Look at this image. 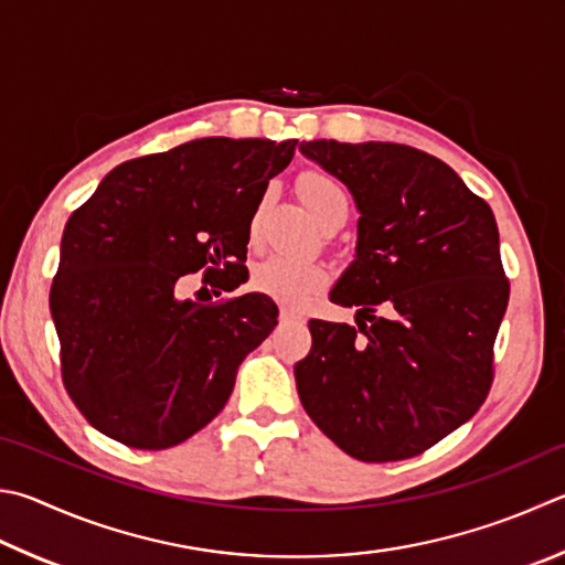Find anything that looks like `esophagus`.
<instances>
[{
    "label": "esophagus",
    "instance_id": "esophagus-1",
    "mask_svg": "<svg viewBox=\"0 0 565 565\" xmlns=\"http://www.w3.org/2000/svg\"><path fill=\"white\" fill-rule=\"evenodd\" d=\"M301 313L299 311H296V309H291V306H281V309H279V318H281V321H294V318H299Z\"/></svg>",
    "mask_w": 565,
    "mask_h": 565
}]
</instances>
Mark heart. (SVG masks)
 Here are the masks:
<instances>
[{
  "label": "heart",
  "instance_id": "1",
  "mask_svg": "<svg viewBox=\"0 0 565 565\" xmlns=\"http://www.w3.org/2000/svg\"><path fill=\"white\" fill-rule=\"evenodd\" d=\"M299 192L318 222H323L328 214L338 207H348V192L335 178L326 175V172H303L299 180ZM264 204H256L252 212L249 230L252 234L259 227ZM328 281V269L316 259H306V256H291V254H269L252 269V286L271 299L281 303H301L306 296L323 289Z\"/></svg>",
  "mask_w": 565,
  "mask_h": 565
}]
</instances>
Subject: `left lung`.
Wrapping results in <instances>:
<instances>
[{
    "label": "left lung",
    "instance_id": "1",
    "mask_svg": "<svg viewBox=\"0 0 565 565\" xmlns=\"http://www.w3.org/2000/svg\"><path fill=\"white\" fill-rule=\"evenodd\" d=\"M299 150L351 190L355 259L331 301L355 326L309 321L301 405L361 461H399L477 413L494 381L509 303L489 204L447 162L397 142L311 140Z\"/></svg>",
    "mask_w": 565,
    "mask_h": 565
}]
</instances>
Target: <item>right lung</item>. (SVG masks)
Masks as SVG:
<instances>
[{
    "label": "right lung",
    "instance_id": "obj_1",
    "mask_svg": "<svg viewBox=\"0 0 565 565\" xmlns=\"http://www.w3.org/2000/svg\"><path fill=\"white\" fill-rule=\"evenodd\" d=\"M294 150L296 140L182 142L113 168L71 214L49 306L64 387L98 433L168 449L227 405L279 309L264 294L180 299L182 276L204 271L220 291L247 281L252 212Z\"/></svg>",
    "mask_w": 565,
    "mask_h": 565
}]
</instances>
